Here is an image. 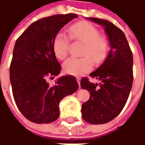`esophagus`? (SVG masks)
<instances>
[{
  "mask_svg": "<svg viewBox=\"0 0 145 145\" xmlns=\"http://www.w3.org/2000/svg\"><path fill=\"white\" fill-rule=\"evenodd\" d=\"M77 82H78L79 86H80V82H81V79L79 78H77Z\"/></svg>",
  "mask_w": 145,
  "mask_h": 145,
  "instance_id": "1",
  "label": "esophagus"
}]
</instances>
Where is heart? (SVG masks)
I'll return each instance as SVG.
<instances>
[{"label": "heart", "mask_w": 145, "mask_h": 145, "mask_svg": "<svg viewBox=\"0 0 145 145\" xmlns=\"http://www.w3.org/2000/svg\"><path fill=\"white\" fill-rule=\"evenodd\" d=\"M71 37L75 41L84 43L82 58H69L63 63V71L68 74L82 75L91 71L95 63L99 64L106 58L109 52V41L92 24L82 21L69 27ZM70 39L63 33H58L53 41L55 56L63 60L67 56Z\"/></svg>", "instance_id": "b5f03b06"}]
</instances>
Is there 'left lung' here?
Segmentation results:
<instances>
[{
  "instance_id": "8db88e82",
  "label": "left lung",
  "mask_w": 145,
  "mask_h": 145,
  "mask_svg": "<svg viewBox=\"0 0 145 145\" xmlns=\"http://www.w3.org/2000/svg\"><path fill=\"white\" fill-rule=\"evenodd\" d=\"M88 19L104 26L111 50L96 71L90 74L100 84L82 78L81 86L87 89L90 98L82 104V115L91 124H103L116 117L123 109L133 84V54L124 33L109 21L97 18Z\"/></svg>"
}]
</instances>
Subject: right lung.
Segmentation results:
<instances>
[{"mask_svg": "<svg viewBox=\"0 0 145 145\" xmlns=\"http://www.w3.org/2000/svg\"><path fill=\"white\" fill-rule=\"evenodd\" d=\"M75 14H55L31 24L16 40L10 65V81L15 103L22 114L36 123H49L60 116L59 103L78 88L72 75L61 77L50 86L46 78L60 72L53 41Z\"/></svg>", "mask_w": 145, "mask_h": 145, "instance_id": "1", "label": "right lung"}]
</instances>
